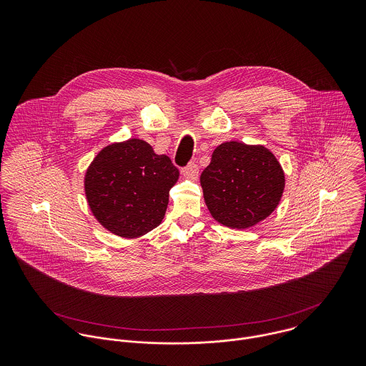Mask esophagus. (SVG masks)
<instances>
[{
    "label": "esophagus",
    "mask_w": 366,
    "mask_h": 366,
    "mask_svg": "<svg viewBox=\"0 0 366 366\" xmlns=\"http://www.w3.org/2000/svg\"><path fill=\"white\" fill-rule=\"evenodd\" d=\"M182 173L184 176H187V177H196L197 173H199V166L194 162H192V163H189L187 166H184L182 169Z\"/></svg>",
    "instance_id": "esophagus-1"
}]
</instances>
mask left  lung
Returning a JSON list of instances; mask_svg holds the SVG:
<instances>
[{
	"instance_id": "1",
	"label": "left lung",
	"mask_w": 366,
	"mask_h": 366,
	"mask_svg": "<svg viewBox=\"0 0 366 366\" xmlns=\"http://www.w3.org/2000/svg\"><path fill=\"white\" fill-rule=\"evenodd\" d=\"M285 172L263 145L229 141L218 145L200 176L211 217L232 229H247L277 209Z\"/></svg>"
}]
</instances>
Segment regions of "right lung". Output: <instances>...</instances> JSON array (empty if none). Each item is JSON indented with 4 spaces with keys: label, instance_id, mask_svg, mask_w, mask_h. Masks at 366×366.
Here are the masks:
<instances>
[{
    "label": "right lung",
    "instance_id": "obj_1",
    "mask_svg": "<svg viewBox=\"0 0 366 366\" xmlns=\"http://www.w3.org/2000/svg\"><path fill=\"white\" fill-rule=\"evenodd\" d=\"M170 157L129 138L104 147L84 174V194L93 217L108 232L141 238L164 218L169 190L179 180Z\"/></svg>",
    "mask_w": 366,
    "mask_h": 366
}]
</instances>
